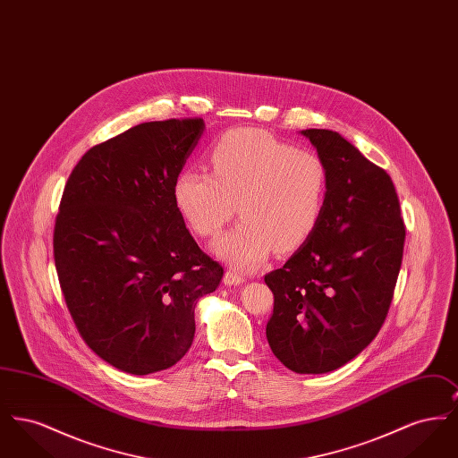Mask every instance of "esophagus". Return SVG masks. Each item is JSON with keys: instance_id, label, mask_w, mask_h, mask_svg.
Segmentation results:
<instances>
[{"instance_id": "34e87169", "label": "esophagus", "mask_w": 458, "mask_h": 458, "mask_svg": "<svg viewBox=\"0 0 458 458\" xmlns=\"http://www.w3.org/2000/svg\"><path fill=\"white\" fill-rule=\"evenodd\" d=\"M223 282L225 284H228V286H232V284H242L245 282V278H243V275H240L237 271H233V269H228L226 273H225V278H223Z\"/></svg>"}]
</instances>
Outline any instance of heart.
Returning <instances> with one entry per match:
<instances>
[{
  "label": "heart",
  "instance_id": "heart-1",
  "mask_svg": "<svg viewBox=\"0 0 458 458\" xmlns=\"http://www.w3.org/2000/svg\"><path fill=\"white\" fill-rule=\"evenodd\" d=\"M211 174L183 170L176 176V209L199 237H215L235 216L242 221L213 243L221 261L252 271L276 249H301L316 232L327 204V170L307 149L266 131L225 133L211 156Z\"/></svg>",
  "mask_w": 458,
  "mask_h": 458
}]
</instances>
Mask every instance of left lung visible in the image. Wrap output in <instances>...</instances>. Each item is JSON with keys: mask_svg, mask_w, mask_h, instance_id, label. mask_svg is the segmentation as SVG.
Returning <instances> with one entry per match:
<instances>
[{"mask_svg": "<svg viewBox=\"0 0 458 458\" xmlns=\"http://www.w3.org/2000/svg\"><path fill=\"white\" fill-rule=\"evenodd\" d=\"M327 170V204L312 237L264 282L276 359L299 374L345 366L385 323L403 256L405 225L392 178L338 131H301Z\"/></svg>", "mask_w": 458, "mask_h": 458, "instance_id": "8db88e82", "label": "left lung"}]
</instances>
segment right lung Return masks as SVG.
Instances as JSON below:
<instances>
[{
    "label": "right lung",
    "mask_w": 458,
    "mask_h": 458,
    "mask_svg": "<svg viewBox=\"0 0 458 458\" xmlns=\"http://www.w3.org/2000/svg\"><path fill=\"white\" fill-rule=\"evenodd\" d=\"M204 129L200 118L135 125L89 149L66 182L53 239L66 307L90 350L129 374L189 352L197 301L223 276L174 199Z\"/></svg>",
    "instance_id": "1"
}]
</instances>
